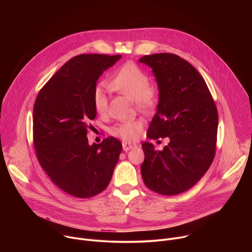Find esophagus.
Instances as JSON below:
<instances>
[{
  "label": "esophagus",
  "instance_id": "1",
  "mask_svg": "<svg viewBox=\"0 0 252 252\" xmlns=\"http://www.w3.org/2000/svg\"><path fill=\"white\" fill-rule=\"evenodd\" d=\"M136 147V145H134V143H128V142H123V150L125 152H127L129 150H132Z\"/></svg>",
  "mask_w": 252,
  "mask_h": 252
}]
</instances>
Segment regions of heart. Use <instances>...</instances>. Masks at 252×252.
Here are the masks:
<instances>
[{
  "label": "heart",
  "mask_w": 252,
  "mask_h": 252,
  "mask_svg": "<svg viewBox=\"0 0 252 252\" xmlns=\"http://www.w3.org/2000/svg\"><path fill=\"white\" fill-rule=\"evenodd\" d=\"M107 86L111 90L126 94L135 100L138 109L143 112L153 110L158 100L157 92L150 88L148 75L133 63H126L119 67L107 82ZM93 101L97 114L102 115L106 112L107 95L104 84H99L95 87ZM140 129V122L128 121L116 125L112 128V132L125 141H131L138 136Z\"/></svg>",
  "instance_id": "1"
}]
</instances>
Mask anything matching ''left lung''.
I'll use <instances>...</instances> for the list:
<instances>
[{
	"mask_svg": "<svg viewBox=\"0 0 252 252\" xmlns=\"http://www.w3.org/2000/svg\"><path fill=\"white\" fill-rule=\"evenodd\" d=\"M153 70L158 89L157 113L148 137H168L162 151L143 142L140 171L152 190L174 195L192 188L209 168L215 155L219 115L198 71L173 54H155L138 60Z\"/></svg>",
	"mask_w": 252,
	"mask_h": 252,
	"instance_id": "1",
	"label": "left lung"
}]
</instances>
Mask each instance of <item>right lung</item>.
<instances>
[{"instance_id": "1", "label": "right lung", "mask_w": 252, "mask_h": 252, "mask_svg": "<svg viewBox=\"0 0 252 252\" xmlns=\"http://www.w3.org/2000/svg\"><path fill=\"white\" fill-rule=\"evenodd\" d=\"M122 56L80 55L66 62L40 91L32 112L33 145L54 184L80 198L109 186L123 146L115 137L91 146L93 94L98 78Z\"/></svg>"}]
</instances>
